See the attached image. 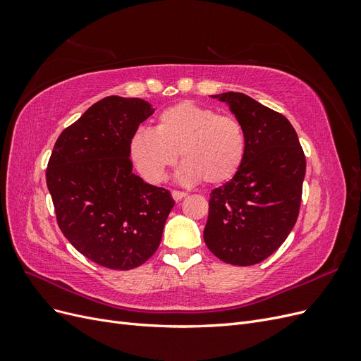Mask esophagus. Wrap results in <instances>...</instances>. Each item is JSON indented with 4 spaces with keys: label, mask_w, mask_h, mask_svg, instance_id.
<instances>
[{
    "label": "esophagus",
    "mask_w": 361,
    "mask_h": 361,
    "mask_svg": "<svg viewBox=\"0 0 361 361\" xmlns=\"http://www.w3.org/2000/svg\"><path fill=\"white\" fill-rule=\"evenodd\" d=\"M171 195H173V199L178 202V200L183 199L185 195H187V192H185V191H178V190H173V191H171Z\"/></svg>",
    "instance_id": "esophagus-1"
}]
</instances>
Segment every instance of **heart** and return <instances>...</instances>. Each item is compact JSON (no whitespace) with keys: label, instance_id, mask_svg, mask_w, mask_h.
<instances>
[{"label":"heart","instance_id":"1","mask_svg":"<svg viewBox=\"0 0 361 361\" xmlns=\"http://www.w3.org/2000/svg\"><path fill=\"white\" fill-rule=\"evenodd\" d=\"M247 150L244 126L233 116L209 106L182 102L164 110L155 129L141 128L130 140V157L143 176L159 183L179 158L178 179L207 185L231 180L241 169Z\"/></svg>","mask_w":361,"mask_h":361}]
</instances>
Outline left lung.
I'll return each mask as SVG.
<instances>
[{
    "label": "left lung",
    "instance_id": "obj_1",
    "mask_svg": "<svg viewBox=\"0 0 361 361\" xmlns=\"http://www.w3.org/2000/svg\"><path fill=\"white\" fill-rule=\"evenodd\" d=\"M212 97L243 123L247 150L235 176L212 190L203 238L226 264L250 267L274 253L297 223L305 157L283 114L244 93Z\"/></svg>",
    "mask_w": 361,
    "mask_h": 361
}]
</instances>
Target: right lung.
<instances>
[{
	"instance_id": "add662e5",
	"label": "right lung",
	"mask_w": 361,
	"mask_h": 361,
	"mask_svg": "<svg viewBox=\"0 0 361 361\" xmlns=\"http://www.w3.org/2000/svg\"><path fill=\"white\" fill-rule=\"evenodd\" d=\"M154 111L138 97L106 96L63 130L48 162L60 231L105 268L143 265L159 247L174 206L170 191L137 176L129 159L130 140Z\"/></svg>"
}]
</instances>
